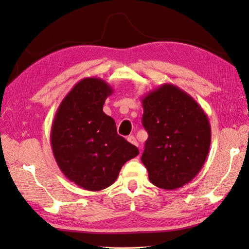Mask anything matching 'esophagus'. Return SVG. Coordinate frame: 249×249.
<instances>
[{
	"label": "esophagus",
	"mask_w": 249,
	"mask_h": 249,
	"mask_svg": "<svg viewBox=\"0 0 249 249\" xmlns=\"http://www.w3.org/2000/svg\"><path fill=\"white\" fill-rule=\"evenodd\" d=\"M127 141H128L131 144H134V145H136V146L139 145V143H138V141L136 140V138L134 136H129L128 138H127Z\"/></svg>",
	"instance_id": "1"
}]
</instances>
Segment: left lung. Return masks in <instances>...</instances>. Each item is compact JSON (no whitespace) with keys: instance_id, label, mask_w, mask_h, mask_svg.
I'll return each mask as SVG.
<instances>
[{"instance_id":"left-lung-1","label":"left lung","mask_w":249,"mask_h":249,"mask_svg":"<svg viewBox=\"0 0 249 249\" xmlns=\"http://www.w3.org/2000/svg\"><path fill=\"white\" fill-rule=\"evenodd\" d=\"M148 132L141 160L156 187L175 190L198 174L209 153L211 127L198 103L177 86L163 84L142 98Z\"/></svg>"}]
</instances>
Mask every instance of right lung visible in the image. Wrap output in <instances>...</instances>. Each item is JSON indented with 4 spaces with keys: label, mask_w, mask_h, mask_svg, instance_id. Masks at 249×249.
Masks as SVG:
<instances>
[{
    "label": "right lung",
    "mask_w": 249,
    "mask_h": 249,
    "mask_svg": "<svg viewBox=\"0 0 249 249\" xmlns=\"http://www.w3.org/2000/svg\"><path fill=\"white\" fill-rule=\"evenodd\" d=\"M113 89L105 80L87 77L75 85L57 109L51 145L69 180L88 191H101L117 180L126 161L139 149L118 135L114 120L103 111Z\"/></svg>",
    "instance_id": "1"
}]
</instances>
